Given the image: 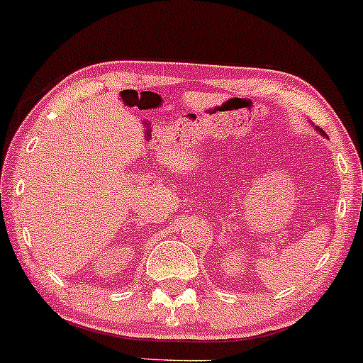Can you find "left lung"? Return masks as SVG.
I'll use <instances>...</instances> for the list:
<instances>
[{
    "mask_svg": "<svg viewBox=\"0 0 363 363\" xmlns=\"http://www.w3.org/2000/svg\"><path fill=\"white\" fill-rule=\"evenodd\" d=\"M321 133H323V131H321Z\"/></svg>",
    "mask_w": 363,
    "mask_h": 363,
    "instance_id": "left-lung-1",
    "label": "left lung"
}]
</instances>
